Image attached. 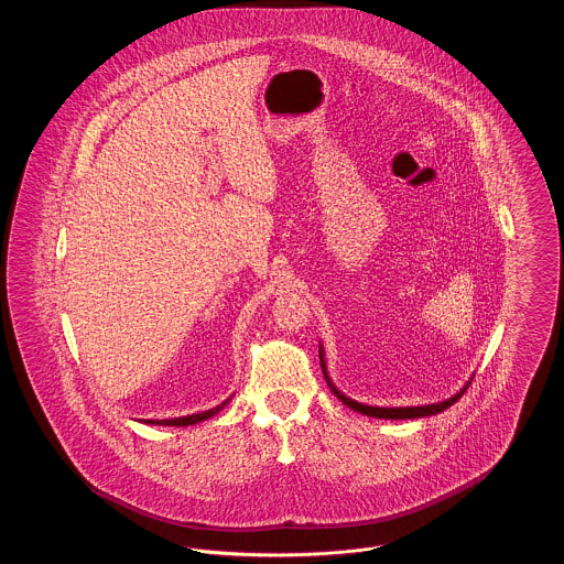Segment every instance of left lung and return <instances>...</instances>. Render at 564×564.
<instances>
[{"mask_svg": "<svg viewBox=\"0 0 564 564\" xmlns=\"http://www.w3.org/2000/svg\"><path fill=\"white\" fill-rule=\"evenodd\" d=\"M319 359H322V370L323 376H325V382H327V387L332 389V393H334L340 402L345 403V405H349L350 410L361 412V414H366V416H375V419H391V421H398V419H400V421H405V419H421V416L440 414V412H444L446 408H451V405L467 391L469 382L474 380V376H471V378L456 391L453 398H448V400H444V402L427 403V405H403V408H380V405H368V403L355 402V400L347 398V395L334 384V380L329 378V372H327L325 350H323L322 343H319Z\"/></svg>", "mask_w": 564, "mask_h": 564, "instance_id": "obj_1", "label": "left lung"}]
</instances>
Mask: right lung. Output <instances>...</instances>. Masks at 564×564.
Returning <instances> with one entry per match:
<instances>
[{"instance_id":"right-lung-1","label":"right lung","mask_w":564,"mask_h":564,"mask_svg":"<svg viewBox=\"0 0 564 564\" xmlns=\"http://www.w3.org/2000/svg\"><path fill=\"white\" fill-rule=\"evenodd\" d=\"M228 402H230V398L224 400L219 405H215L212 410H205V412H196V414H188V416H177V419H162V421L148 419V421H143V423H145V425H162V427H188V425H196V423H203V421L212 419L221 408H226Z\"/></svg>"}]
</instances>
